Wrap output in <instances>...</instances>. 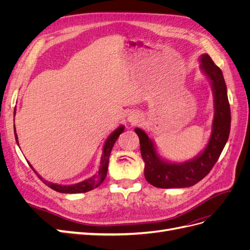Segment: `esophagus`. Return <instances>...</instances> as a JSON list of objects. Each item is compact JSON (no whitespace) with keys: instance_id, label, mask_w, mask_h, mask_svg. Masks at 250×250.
I'll return each mask as SVG.
<instances>
[{"instance_id":"34e87169","label":"esophagus","mask_w":250,"mask_h":250,"mask_svg":"<svg viewBox=\"0 0 250 250\" xmlns=\"http://www.w3.org/2000/svg\"><path fill=\"white\" fill-rule=\"evenodd\" d=\"M139 115L135 112H130L129 116H128V122H130L131 124H137L139 122Z\"/></svg>"}]
</instances>
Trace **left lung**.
<instances>
[{
	"instance_id": "1",
	"label": "left lung",
	"mask_w": 250,
	"mask_h": 250,
	"mask_svg": "<svg viewBox=\"0 0 250 250\" xmlns=\"http://www.w3.org/2000/svg\"><path fill=\"white\" fill-rule=\"evenodd\" d=\"M200 69L210 82L215 105L209 141L201 153L185 163L167 162L157 154L153 141L145 131L140 128L134 129L139 135L141 154L145 162V178L156 188H188L199 183L214 167L229 140L230 108L222 71L208 54L201 55Z\"/></svg>"
}]
</instances>
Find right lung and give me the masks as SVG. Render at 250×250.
Segmentation results:
<instances>
[{"label": "right lung", "mask_w": 250, "mask_h": 250, "mask_svg": "<svg viewBox=\"0 0 250 250\" xmlns=\"http://www.w3.org/2000/svg\"><path fill=\"white\" fill-rule=\"evenodd\" d=\"M16 111V110H14ZM14 115H16V112H14ZM124 126L121 125L119 126L117 129L113 131L109 137L106 139L104 143V146H103V152H102V156H101V161H100V168L98 173H96L94 176H92L90 178H87L85 180L81 181V183L78 184H75V185H57V184H53L50 183V181L44 180L39 173H37L31 165H30V167L33 169V171L36 173V175L39 176L40 179H42V181H43L44 185H47L49 188H53V190L59 192V193H65V194H77V193H85L88 191H92L94 188H96L97 187H99L106 177V174H107V168H108V162H109V155L111 152V149L115 145V143L117 141V139L119 138V135L124 131ZM14 137H16V141L17 144L19 145V140H18V134L16 131V126H14Z\"/></svg>", "instance_id": "right-lung-1"}]
</instances>
